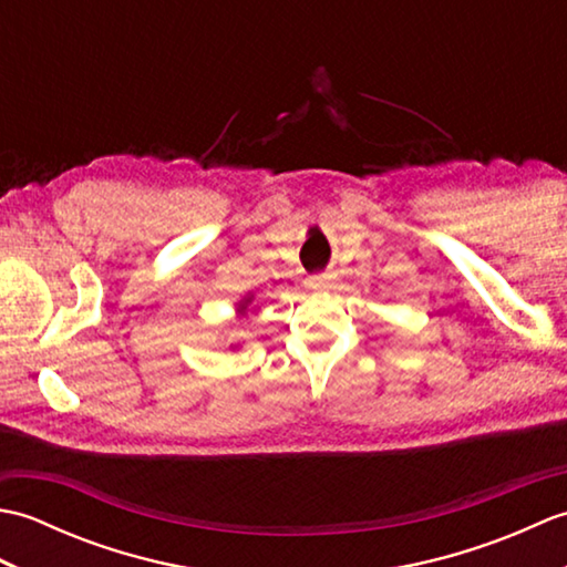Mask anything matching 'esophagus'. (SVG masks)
I'll list each match as a JSON object with an SVG mask.
<instances>
[{
  "instance_id": "34e87169",
  "label": "esophagus",
  "mask_w": 567,
  "mask_h": 567,
  "mask_svg": "<svg viewBox=\"0 0 567 567\" xmlns=\"http://www.w3.org/2000/svg\"><path fill=\"white\" fill-rule=\"evenodd\" d=\"M331 282H333V275L331 272H317V275H311L309 280H307V285L311 287V290H329Z\"/></svg>"
}]
</instances>
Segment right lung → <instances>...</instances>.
<instances>
[{
    "instance_id": "add662e5",
    "label": "right lung",
    "mask_w": 567,
    "mask_h": 567,
    "mask_svg": "<svg viewBox=\"0 0 567 567\" xmlns=\"http://www.w3.org/2000/svg\"><path fill=\"white\" fill-rule=\"evenodd\" d=\"M240 309H246V307H240Z\"/></svg>"
}]
</instances>
